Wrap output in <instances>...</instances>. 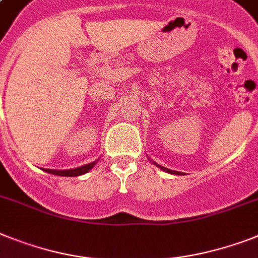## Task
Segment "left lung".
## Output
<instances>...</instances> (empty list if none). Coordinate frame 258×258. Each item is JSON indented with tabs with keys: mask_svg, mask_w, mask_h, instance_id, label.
Here are the masks:
<instances>
[{
	"mask_svg": "<svg viewBox=\"0 0 258 258\" xmlns=\"http://www.w3.org/2000/svg\"><path fill=\"white\" fill-rule=\"evenodd\" d=\"M151 161H152V160H151ZM152 162H153V164H155L156 166H157V168H160V169H161V170H164V172L170 173V174H177V176H181V174H182V173H181V172H176V170H170V169H168V168H164V166L159 165V164H156L155 161H152Z\"/></svg>",
	"mask_w": 258,
	"mask_h": 258,
	"instance_id": "obj_1",
	"label": "left lung"
}]
</instances>
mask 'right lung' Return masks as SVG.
Here are the masks:
<instances>
[{
    "label": "right lung",
    "mask_w": 258,
    "mask_h": 258,
    "mask_svg": "<svg viewBox=\"0 0 258 258\" xmlns=\"http://www.w3.org/2000/svg\"><path fill=\"white\" fill-rule=\"evenodd\" d=\"M98 160L90 162V164H86V165L79 166V168H73V169H64V170H57V169H43L44 172L51 173V174H55V176H61V177H77L81 176V174H85L89 170L92 169L93 166L96 165Z\"/></svg>",
    "instance_id": "right-lung-1"
}]
</instances>
